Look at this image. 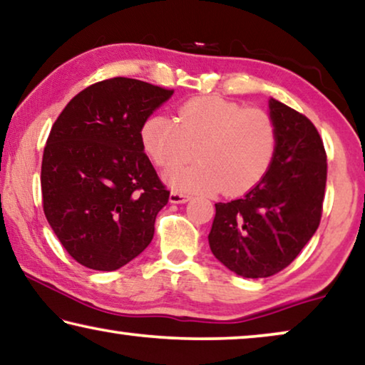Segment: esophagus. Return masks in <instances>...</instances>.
Instances as JSON below:
<instances>
[{"mask_svg":"<svg viewBox=\"0 0 365 365\" xmlns=\"http://www.w3.org/2000/svg\"><path fill=\"white\" fill-rule=\"evenodd\" d=\"M190 200V197L187 193L183 192H177V190H172L170 192V203H187V201Z\"/></svg>","mask_w":365,"mask_h":365,"instance_id":"esophagus-1","label":"esophagus"}]
</instances>
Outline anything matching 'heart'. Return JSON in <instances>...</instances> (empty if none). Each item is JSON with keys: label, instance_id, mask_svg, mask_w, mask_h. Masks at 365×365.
Returning a JSON list of instances; mask_svg holds the SVG:
<instances>
[{"label": "heart", "instance_id": "obj_1", "mask_svg": "<svg viewBox=\"0 0 365 365\" xmlns=\"http://www.w3.org/2000/svg\"><path fill=\"white\" fill-rule=\"evenodd\" d=\"M140 139L162 168L198 157L197 164L173 168L167 180L190 192L241 195L257 185L274 162L279 130L269 111L246 108L220 96H198L178 108L177 119L152 116Z\"/></svg>", "mask_w": 365, "mask_h": 365}]
</instances>
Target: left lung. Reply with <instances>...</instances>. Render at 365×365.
<instances>
[{
  "mask_svg": "<svg viewBox=\"0 0 365 365\" xmlns=\"http://www.w3.org/2000/svg\"><path fill=\"white\" fill-rule=\"evenodd\" d=\"M279 143L267 173L242 198L216 203L208 241L222 265L262 279L288 267L317 232L323 213L328 162L314 124L270 98Z\"/></svg>",
  "mask_w": 365,
  "mask_h": 365,
  "instance_id": "1",
  "label": "left lung"
}]
</instances>
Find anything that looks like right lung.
I'll list each match as a JSON object with an SVG mask.
<instances>
[{"instance_id":"right-lung-1","label":"right lung","mask_w":365,"mask_h":365,"mask_svg":"<svg viewBox=\"0 0 365 365\" xmlns=\"http://www.w3.org/2000/svg\"><path fill=\"white\" fill-rule=\"evenodd\" d=\"M172 93L108 78L73 96L53 123L41 168L43 215L83 267L116 270L154 237L170 192L145 155L140 129Z\"/></svg>"}]
</instances>
